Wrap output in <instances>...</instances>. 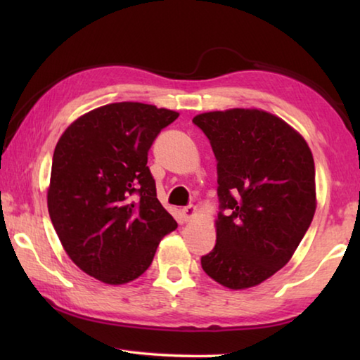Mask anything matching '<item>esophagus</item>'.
I'll use <instances>...</instances> for the list:
<instances>
[{
    "mask_svg": "<svg viewBox=\"0 0 360 360\" xmlns=\"http://www.w3.org/2000/svg\"><path fill=\"white\" fill-rule=\"evenodd\" d=\"M182 216H184V221L186 222H191L192 219H195V216H197V208L195 206H186L184 210H182Z\"/></svg>",
    "mask_w": 360,
    "mask_h": 360,
    "instance_id": "obj_1",
    "label": "esophagus"
}]
</instances>
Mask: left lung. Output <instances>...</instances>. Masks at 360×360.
Wrapping results in <instances>:
<instances>
[{"mask_svg": "<svg viewBox=\"0 0 360 360\" xmlns=\"http://www.w3.org/2000/svg\"><path fill=\"white\" fill-rule=\"evenodd\" d=\"M193 124L216 155L222 210L202 266L224 288H254L288 264L313 221L311 149L288 122L255 108L203 112Z\"/></svg>", "mask_w": 360, "mask_h": 360, "instance_id": "1", "label": "left lung"}]
</instances>
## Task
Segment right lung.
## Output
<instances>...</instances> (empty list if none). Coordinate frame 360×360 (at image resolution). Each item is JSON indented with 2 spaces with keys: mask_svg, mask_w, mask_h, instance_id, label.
I'll use <instances>...</instances> for the list:
<instances>
[{
  "mask_svg": "<svg viewBox=\"0 0 360 360\" xmlns=\"http://www.w3.org/2000/svg\"><path fill=\"white\" fill-rule=\"evenodd\" d=\"M172 109L136 101L85 112L53 150L49 216L70 259L111 285L143 275L178 224L157 198L148 152Z\"/></svg>",
  "mask_w": 360,
  "mask_h": 360,
  "instance_id": "right-lung-1",
  "label": "right lung"
}]
</instances>
